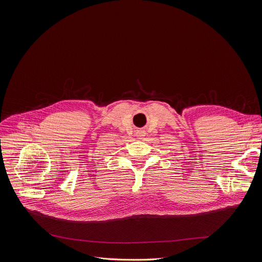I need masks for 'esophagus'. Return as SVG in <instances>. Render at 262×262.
<instances>
[{"label": "esophagus", "instance_id": "1", "mask_svg": "<svg viewBox=\"0 0 262 262\" xmlns=\"http://www.w3.org/2000/svg\"><path fill=\"white\" fill-rule=\"evenodd\" d=\"M136 136H138L139 139H143L145 136V133H144V131H138L136 132Z\"/></svg>", "mask_w": 262, "mask_h": 262}]
</instances>
